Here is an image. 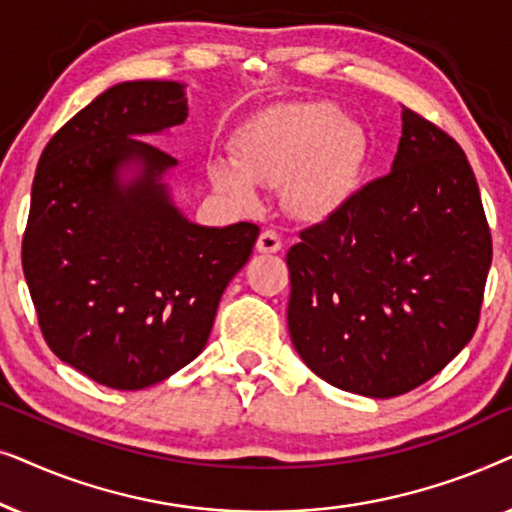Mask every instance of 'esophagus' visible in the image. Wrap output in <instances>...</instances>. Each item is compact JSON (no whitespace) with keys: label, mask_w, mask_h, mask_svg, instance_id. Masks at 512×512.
<instances>
[{"label":"esophagus","mask_w":512,"mask_h":512,"mask_svg":"<svg viewBox=\"0 0 512 512\" xmlns=\"http://www.w3.org/2000/svg\"><path fill=\"white\" fill-rule=\"evenodd\" d=\"M256 249L261 251V254H277V251L282 249V237H279L275 230H263V233L258 235Z\"/></svg>","instance_id":"34e87169"}]
</instances>
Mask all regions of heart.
I'll return each instance as SVG.
<instances>
[{"mask_svg":"<svg viewBox=\"0 0 512 512\" xmlns=\"http://www.w3.org/2000/svg\"><path fill=\"white\" fill-rule=\"evenodd\" d=\"M233 153L235 163L212 160L209 179L237 207L258 205L256 184H286L291 212L321 221L352 195L366 139L333 104H279L244 125Z\"/></svg>","mask_w":512,"mask_h":512,"instance_id":"b5f03b06","label":"heart"}]
</instances>
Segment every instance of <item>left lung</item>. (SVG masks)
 I'll return each instance as SVG.
<instances>
[{
    "mask_svg": "<svg viewBox=\"0 0 512 512\" xmlns=\"http://www.w3.org/2000/svg\"><path fill=\"white\" fill-rule=\"evenodd\" d=\"M286 265L289 333L314 375L370 398L431 380L473 338L492 265L466 153L403 107L391 172L305 228Z\"/></svg>",
    "mask_w": 512,
    "mask_h": 512,
    "instance_id": "obj_1",
    "label": "left lung"
}]
</instances>
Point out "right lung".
<instances>
[{
    "label": "right lung",
    "mask_w": 512,
    "mask_h": 512,
    "mask_svg": "<svg viewBox=\"0 0 512 512\" xmlns=\"http://www.w3.org/2000/svg\"><path fill=\"white\" fill-rule=\"evenodd\" d=\"M186 116L177 81L118 83L55 132L34 174L23 272L39 328L109 389L153 387L205 349L261 233L198 226L172 202L163 174L177 160L142 137Z\"/></svg>",
    "instance_id": "obj_1"
}]
</instances>
